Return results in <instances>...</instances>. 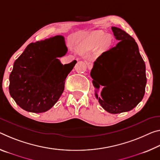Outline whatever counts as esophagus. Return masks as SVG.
I'll use <instances>...</instances> for the list:
<instances>
[{
  "mask_svg": "<svg viewBox=\"0 0 160 160\" xmlns=\"http://www.w3.org/2000/svg\"><path fill=\"white\" fill-rule=\"evenodd\" d=\"M87 65H88V69H91V68H92V66H93V64H92V62H87Z\"/></svg>",
  "mask_w": 160,
  "mask_h": 160,
  "instance_id": "obj_1",
  "label": "esophagus"
}]
</instances>
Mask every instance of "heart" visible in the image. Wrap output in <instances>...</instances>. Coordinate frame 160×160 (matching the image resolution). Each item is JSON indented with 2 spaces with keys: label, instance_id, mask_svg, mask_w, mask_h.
<instances>
[{
  "label": "heart",
  "instance_id": "heart-1",
  "mask_svg": "<svg viewBox=\"0 0 160 160\" xmlns=\"http://www.w3.org/2000/svg\"><path fill=\"white\" fill-rule=\"evenodd\" d=\"M112 42V37L102 31H95L90 34L83 40L81 48L83 50H91L100 47L101 50H108Z\"/></svg>",
  "mask_w": 160,
  "mask_h": 160
}]
</instances>
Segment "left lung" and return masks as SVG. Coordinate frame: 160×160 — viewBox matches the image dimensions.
<instances>
[{
  "label": "left lung",
  "mask_w": 160,
  "mask_h": 160,
  "mask_svg": "<svg viewBox=\"0 0 160 160\" xmlns=\"http://www.w3.org/2000/svg\"><path fill=\"white\" fill-rule=\"evenodd\" d=\"M115 47L102 53L90 72L95 95L104 110L112 114L128 112L141 102L145 92V64L133 38L112 26ZM100 86L103 87L98 96Z\"/></svg>",
  "instance_id": "1"
}]
</instances>
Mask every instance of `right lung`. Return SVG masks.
<instances>
[{
    "instance_id": "1",
    "label": "right lung",
    "mask_w": 160,
    "mask_h": 160,
    "mask_svg": "<svg viewBox=\"0 0 160 160\" xmlns=\"http://www.w3.org/2000/svg\"><path fill=\"white\" fill-rule=\"evenodd\" d=\"M68 52L65 38L55 35L29 44L15 61L10 75L9 92L24 110H49L64 91L67 76L77 61L62 65L58 58Z\"/></svg>"
}]
</instances>
